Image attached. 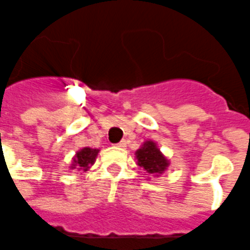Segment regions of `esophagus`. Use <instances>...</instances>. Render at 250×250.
<instances>
[{"mask_svg": "<svg viewBox=\"0 0 250 250\" xmlns=\"http://www.w3.org/2000/svg\"><path fill=\"white\" fill-rule=\"evenodd\" d=\"M125 146H127V141L125 140H122L119 143H117V147H121V148H125Z\"/></svg>", "mask_w": 250, "mask_h": 250, "instance_id": "esophagus-1", "label": "esophagus"}]
</instances>
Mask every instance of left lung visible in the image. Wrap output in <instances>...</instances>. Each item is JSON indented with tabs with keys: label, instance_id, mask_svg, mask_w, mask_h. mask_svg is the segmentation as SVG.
<instances>
[{
	"label": "left lung",
	"instance_id": "left-lung-1",
	"mask_svg": "<svg viewBox=\"0 0 250 250\" xmlns=\"http://www.w3.org/2000/svg\"><path fill=\"white\" fill-rule=\"evenodd\" d=\"M136 155H137L138 165L149 173H161L168 166L167 160L161 155L160 149L152 141L145 143L143 147L136 152Z\"/></svg>",
	"mask_w": 250,
	"mask_h": 250
}]
</instances>
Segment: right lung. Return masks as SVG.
<instances>
[{
  "instance_id": "1",
  "label": "right lung",
  "mask_w": 250,
  "mask_h": 250,
  "mask_svg": "<svg viewBox=\"0 0 250 250\" xmlns=\"http://www.w3.org/2000/svg\"><path fill=\"white\" fill-rule=\"evenodd\" d=\"M98 155V149H92V148H83L82 151H79L77 153V158L74 160V166L79 167H84V170L89 168V165H92L94 162L95 157ZM75 168V167H74Z\"/></svg>"
}]
</instances>
